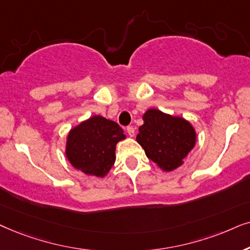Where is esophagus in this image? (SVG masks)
<instances>
[{
  "mask_svg": "<svg viewBox=\"0 0 250 250\" xmlns=\"http://www.w3.org/2000/svg\"><path fill=\"white\" fill-rule=\"evenodd\" d=\"M127 132H128V135L130 136V137H134V136H135V128L128 127L127 128Z\"/></svg>",
  "mask_w": 250,
  "mask_h": 250,
  "instance_id": "1",
  "label": "esophagus"
}]
</instances>
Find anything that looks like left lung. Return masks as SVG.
Listing matches in <instances>:
<instances>
[{
	"mask_svg": "<svg viewBox=\"0 0 250 250\" xmlns=\"http://www.w3.org/2000/svg\"><path fill=\"white\" fill-rule=\"evenodd\" d=\"M143 121L136 141L146 156L166 172L181 167L197 143V131L192 123L158 108L147 109Z\"/></svg>",
	"mask_w": 250,
	"mask_h": 250,
	"instance_id": "left-lung-1",
	"label": "left lung"
}]
</instances>
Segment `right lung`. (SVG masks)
I'll list each match as a JSON object with an SVG mask.
<instances>
[{
	"mask_svg": "<svg viewBox=\"0 0 250 250\" xmlns=\"http://www.w3.org/2000/svg\"><path fill=\"white\" fill-rule=\"evenodd\" d=\"M125 135L118 123L92 115L69 130L65 155L73 167L88 176L104 178L115 162V148Z\"/></svg>",
	"mask_w": 250,
	"mask_h": 250,
	"instance_id": "1",
	"label": "right lung"
}]
</instances>
